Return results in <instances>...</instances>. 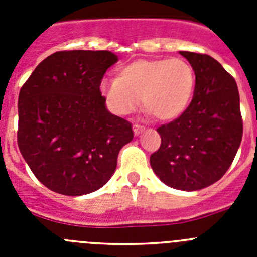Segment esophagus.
I'll list each match as a JSON object with an SVG mask.
<instances>
[{
	"label": "esophagus",
	"instance_id": "obj_1",
	"mask_svg": "<svg viewBox=\"0 0 257 257\" xmlns=\"http://www.w3.org/2000/svg\"><path fill=\"white\" fill-rule=\"evenodd\" d=\"M133 127H134V133H135V135H140V134L145 130V127L140 126V124H134Z\"/></svg>",
	"mask_w": 257,
	"mask_h": 257
}]
</instances>
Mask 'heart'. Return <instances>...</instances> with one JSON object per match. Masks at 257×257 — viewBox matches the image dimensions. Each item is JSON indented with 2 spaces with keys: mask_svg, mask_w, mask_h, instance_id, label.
<instances>
[{
  "mask_svg": "<svg viewBox=\"0 0 257 257\" xmlns=\"http://www.w3.org/2000/svg\"><path fill=\"white\" fill-rule=\"evenodd\" d=\"M100 92L117 114L139 105L158 121H174L187 112L196 91V73L184 59H140L119 69L117 78H103Z\"/></svg>",
  "mask_w": 257,
  "mask_h": 257,
  "instance_id": "b5f03b06",
  "label": "heart"
}]
</instances>
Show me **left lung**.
<instances>
[{"instance_id": "left-lung-1", "label": "left lung", "mask_w": 257, "mask_h": 257, "mask_svg": "<svg viewBox=\"0 0 257 257\" xmlns=\"http://www.w3.org/2000/svg\"><path fill=\"white\" fill-rule=\"evenodd\" d=\"M196 73L187 112L158 127L161 147L151 156L154 174L179 190L203 189L222 178L243 134L235 79L206 54L180 51Z\"/></svg>"}]
</instances>
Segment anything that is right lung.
I'll return each instance as SVG.
<instances>
[{
    "instance_id": "obj_1",
    "label": "right lung",
    "mask_w": 257,
    "mask_h": 257,
    "mask_svg": "<svg viewBox=\"0 0 257 257\" xmlns=\"http://www.w3.org/2000/svg\"><path fill=\"white\" fill-rule=\"evenodd\" d=\"M118 61L110 51H58L36 67L18 100V145L36 178L52 192L83 196L114 174L131 123L112 114L100 81Z\"/></svg>"
}]
</instances>
